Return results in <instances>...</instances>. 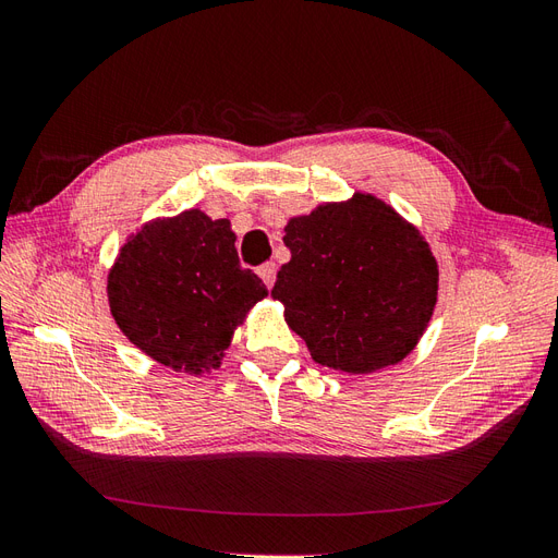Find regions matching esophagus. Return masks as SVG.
<instances>
[{
	"mask_svg": "<svg viewBox=\"0 0 558 558\" xmlns=\"http://www.w3.org/2000/svg\"><path fill=\"white\" fill-rule=\"evenodd\" d=\"M258 275H260V279L265 281L267 289H272V286H275V279H277V265H275V263H265V265H260V267H258Z\"/></svg>",
	"mask_w": 558,
	"mask_h": 558,
	"instance_id": "1",
	"label": "esophagus"
}]
</instances>
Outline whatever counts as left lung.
<instances>
[{
  "label": "left lung",
  "instance_id": "1",
  "mask_svg": "<svg viewBox=\"0 0 558 558\" xmlns=\"http://www.w3.org/2000/svg\"><path fill=\"white\" fill-rule=\"evenodd\" d=\"M272 298L312 359L349 375L400 363L426 332L440 269L424 234L384 199L353 193L293 216Z\"/></svg>",
  "mask_w": 558,
  "mask_h": 558
}]
</instances>
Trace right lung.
<instances>
[{
	"mask_svg": "<svg viewBox=\"0 0 558 558\" xmlns=\"http://www.w3.org/2000/svg\"><path fill=\"white\" fill-rule=\"evenodd\" d=\"M228 218L189 209L132 232L107 277L116 326L148 359L174 373L221 367L248 310L267 298L244 269Z\"/></svg>",
	"mask_w": 558,
	"mask_h": 558,
	"instance_id": "right-lung-1",
	"label": "right lung"
}]
</instances>
